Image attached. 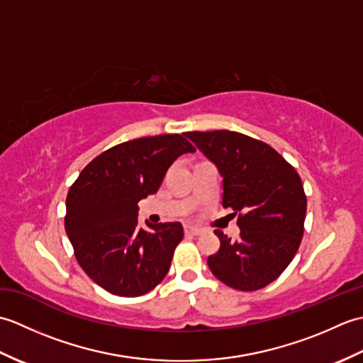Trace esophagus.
<instances>
[{
  "label": "esophagus",
  "mask_w": 363,
  "mask_h": 363,
  "mask_svg": "<svg viewBox=\"0 0 363 363\" xmlns=\"http://www.w3.org/2000/svg\"><path fill=\"white\" fill-rule=\"evenodd\" d=\"M184 230H186V234H190V235H201L203 234V229L195 228V226H186L184 228Z\"/></svg>",
  "instance_id": "obj_1"
}]
</instances>
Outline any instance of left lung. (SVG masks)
<instances>
[{
    "label": "left lung",
    "instance_id": "obj_1",
    "mask_svg": "<svg viewBox=\"0 0 363 363\" xmlns=\"http://www.w3.org/2000/svg\"><path fill=\"white\" fill-rule=\"evenodd\" d=\"M223 177V207H230L240 235L221 230L220 250L207 257L213 276L242 291L279 277L299 248L307 199L303 182L272 146L233 130L186 133Z\"/></svg>",
    "mask_w": 363,
    "mask_h": 363
}]
</instances>
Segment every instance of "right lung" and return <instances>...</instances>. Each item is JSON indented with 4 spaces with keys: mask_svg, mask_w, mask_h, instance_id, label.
I'll list each match as a JSON object with an SVG mask.
<instances>
[{
    "mask_svg": "<svg viewBox=\"0 0 363 363\" xmlns=\"http://www.w3.org/2000/svg\"><path fill=\"white\" fill-rule=\"evenodd\" d=\"M186 134L142 137L112 146L68 190L65 230L91 281L112 295L140 296L167 276L181 223L138 228L137 203L154 195L173 162L195 148Z\"/></svg>",
    "mask_w": 363,
    "mask_h": 363,
    "instance_id": "1",
    "label": "right lung"
}]
</instances>
